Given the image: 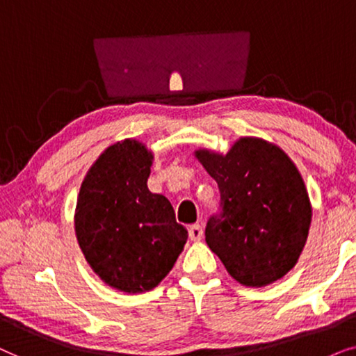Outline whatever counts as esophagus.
<instances>
[{
    "label": "esophagus",
    "mask_w": 356,
    "mask_h": 356,
    "mask_svg": "<svg viewBox=\"0 0 356 356\" xmlns=\"http://www.w3.org/2000/svg\"><path fill=\"white\" fill-rule=\"evenodd\" d=\"M188 236L192 241H200L203 238V227L200 225H192L188 227Z\"/></svg>",
    "instance_id": "esophagus-1"
}]
</instances>
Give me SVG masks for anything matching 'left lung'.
<instances>
[{
	"label": "left lung",
	"mask_w": 356,
	"mask_h": 356,
	"mask_svg": "<svg viewBox=\"0 0 356 356\" xmlns=\"http://www.w3.org/2000/svg\"><path fill=\"white\" fill-rule=\"evenodd\" d=\"M221 193V211L205 241L227 273L245 286H267L295 267L309 233L312 208L305 181L288 154L244 136L226 154L195 151Z\"/></svg>",
	"instance_id": "8db88e82"
}]
</instances>
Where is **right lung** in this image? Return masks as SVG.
I'll list each match as a JSON object with an SVG mask.
<instances>
[{
	"instance_id": "add662e5",
	"label": "right lung",
	"mask_w": 356,
	"mask_h": 356,
	"mask_svg": "<svg viewBox=\"0 0 356 356\" xmlns=\"http://www.w3.org/2000/svg\"><path fill=\"white\" fill-rule=\"evenodd\" d=\"M153 153L136 140L108 146L88 170L74 211L78 244L106 285L125 293L158 286L187 229L164 195L148 191Z\"/></svg>"
}]
</instances>
